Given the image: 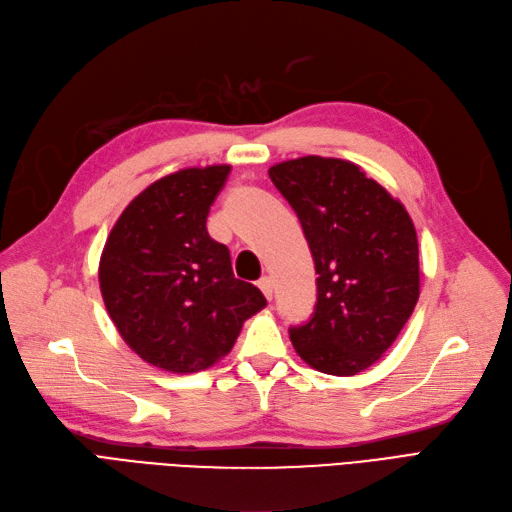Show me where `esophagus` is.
Instances as JSON below:
<instances>
[{
    "mask_svg": "<svg viewBox=\"0 0 512 512\" xmlns=\"http://www.w3.org/2000/svg\"><path fill=\"white\" fill-rule=\"evenodd\" d=\"M258 288H260V292L267 296V301H271L273 298V279L271 277H262V279H258Z\"/></svg>",
    "mask_w": 512,
    "mask_h": 512,
    "instance_id": "1",
    "label": "esophagus"
}]
</instances>
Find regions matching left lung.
I'll return each mask as SVG.
<instances>
[{"instance_id":"left-lung-1","label":"left lung","mask_w":512,"mask_h":512,"mask_svg":"<svg viewBox=\"0 0 512 512\" xmlns=\"http://www.w3.org/2000/svg\"><path fill=\"white\" fill-rule=\"evenodd\" d=\"M269 178L301 220L317 273L315 311L290 328V341L320 373L358 375L392 347L417 305L413 220L341 158H294L273 165Z\"/></svg>"}]
</instances>
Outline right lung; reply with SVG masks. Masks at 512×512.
Listing matches in <instances>:
<instances>
[{
	"label": "right lung",
	"mask_w": 512,
	"mask_h": 512,
	"mask_svg": "<svg viewBox=\"0 0 512 512\" xmlns=\"http://www.w3.org/2000/svg\"><path fill=\"white\" fill-rule=\"evenodd\" d=\"M231 165L180 169L127 205L105 241L99 286L120 337L144 362L199 373L233 349L267 298L235 279L207 214Z\"/></svg>",
	"instance_id": "1"
}]
</instances>
